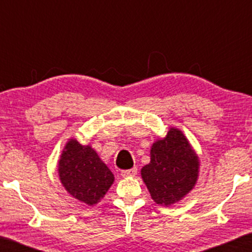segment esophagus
I'll return each instance as SVG.
<instances>
[{
  "label": "esophagus",
  "mask_w": 252,
  "mask_h": 252,
  "mask_svg": "<svg viewBox=\"0 0 252 252\" xmlns=\"http://www.w3.org/2000/svg\"><path fill=\"white\" fill-rule=\"evenodd\" d=\"M137 173V168L133 167L129 168V170H124L122 171V177L124 178H128V177H134Z\"/></svg>",
  "instance_id": "34e87169"
}]
</instances>
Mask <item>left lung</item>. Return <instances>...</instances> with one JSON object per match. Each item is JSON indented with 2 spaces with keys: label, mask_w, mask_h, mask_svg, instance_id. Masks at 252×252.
<instances>
[{
  "label": "left lung",
  "mask_w": 252,
  "mask_h": 252,
  "mask_svg": "<svg viewBox=\"0 0 252 252\" xmlns=\"http://www.w3.org/2000/svg\"><path fill=\"white\" fill-rule=\"evenodd\" d=\"M199 159L187 137L172 127L166 136L157 140L150 150V163L141 177L157 204L170 206L181 201L198 178Z\"/></svg>",
  "instance_id": "obj_1"
}]
</instances>
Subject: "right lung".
Segmentation results:
<instances>
[{
    "label": "right lung",
    "instance_id": "1",
    "mask_svg": "<svg viewBox=\"0 0 252 252\" xmlns=\"http://www.w3.org/2000/svg\"><path fill=\"white\" fill-rule=\"evenodd\" d=\"M60 180L68 194L87 205L104 197L115 181L112 172L91 146L70 139L58 161Z\"/></svg>",
    "mask_w": 252,
    "mask_h": 252
}]
</instances>
